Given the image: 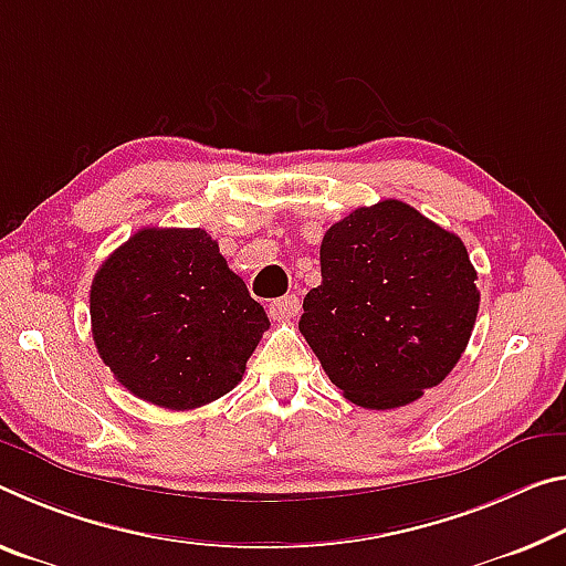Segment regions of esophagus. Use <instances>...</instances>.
Returning a JSON list of instances; mask_svg holds the SVG:
<instances>
[{
  "label": "esophagus",
  "mask_w": 566,
  "mask_h": 566,
  "mask_svg": "<svg viewBox=\"0 0 566 566\" xmlns=\"http://www.w3.org/2000/svg\"><path fill=\"white\" fill-rule=\"evenodd\" d=\"M300 315V300L294 294H286L274 302H269V317L272 319H290Z\"/></svg>",
  "instance_id": "obj_1"
}]
</instances>
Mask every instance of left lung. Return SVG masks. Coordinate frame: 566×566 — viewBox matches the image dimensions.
I'll list each match as a JSON object with an SVG mask.
<instances>
[{
	"mask_svg": "<svg viewBox=\"0 0 566 566\" xmlns=\"http://www.w3.org/2000/svg\"><path fill=\"white\" fill-rule=\"evenodd\" d=\"M300 332L347 400L390 410L446 380L481 294L463 241L398 199L360 206L319 247Z\"/></svg>",
	"mask_w": 566,
	"mask_h": 566,
	"instance_id": "obj_1",
	"label": "left lung"
}]
</instances>
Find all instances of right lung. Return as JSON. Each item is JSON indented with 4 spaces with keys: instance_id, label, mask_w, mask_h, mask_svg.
Segmentation results:
<instances>
[{
    "instance_id": "add662e5",
    "label": "right lung",
    "mask_w": 566,
    "mask_h": 566,
    "mask_svg": "<svg viewBox=\"0 0 566 566\" xmlns=\"http://www.w3.org/2000/svg\"><path fill=\"white\" fill-rule=\"evenodd\" d=\"M103 363L133 396L191 410L234 388L269 329L244 280L203 229H140L90 286Z\"/></svg>"
}]
</instances>
